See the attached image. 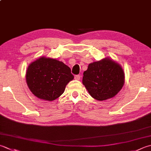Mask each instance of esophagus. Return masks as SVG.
<instances>
[{"mask_svg": "<svg viewBox=\"0 0 151 151\" xmlns=\"http://www.w3.org/2000/svg\"><path fill=\"white\" fill-rule=\"evenodd\" d=\"M75 79L76 80V81H80V79H81V76H80V75H76L75 76Z\"/></svg>", "mask_w": 151, "mask_h": 151, "instance_id": "1", "label": "esophagus"}]
</instances>
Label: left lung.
<instances>
[{
    "label": "left lung",
    "mask_w": 151,
    "mask_h": 151,
    "mask_svg": "<svg viewBox=\"0 0 151 151\" xmlns=\"http://www.w3.org/2000/svg\"><path fill=\"white\" fill-rule=\"evenodd\" d=\"M83 75L82 83L90 96L97 101L114 97L125 82L122 67L109 57L90 63Z\"/></svg>",
    "instance_id": "obj_1"
}]
</instances>
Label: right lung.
Listing matches in <instances>:
<instances>
[{
    "instance_id": "obj_1",
    "label": "right lung",
    "mask_w": 151,
    "mask_h": 151,
    "mask_svg": "<svg viewBox=\"0 0 151 151\" xmlns=\"http://www.w3.org/2000/svg\"><path fill=\"white\" fill-rule=\"evenodd\" d=\"M70 68L62 61L42 56L29 64L26 82L35 96L52 101L61 96L74 78Z\"/></svg>"
}]
</instances>
